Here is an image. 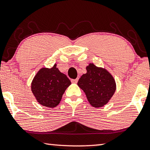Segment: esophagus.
I'll list each match as a JSON object with an SVG mask.
<instances>
[{"instance_id":"esophagus-1","label":"esophagus","mask_w":150,"mask_h":150,"mask_svg":"<svg viewBox=\"0 0 150 150\" xmlns=\"http://www.w3.org/2000/svg\"><path fill=\"white\" fill-rule=\"evenodd\" d=\"M78 81V79H72L71 80V83H77Z\"/></svg>"}]
</instances>
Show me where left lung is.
Masks as SVG:
<instances>
[{"instance_id": "8db88e82", "label": "left lung", "mask_w": 150, "mask_h": 150, "mask_svg": "<svg viewBox=\"0 0 150 150\" xmlns=\"http://www.w3.org/2000/svg\"><path fill=\"white\" fill-rule=\"evenodd\" d=\"M87 72L77 84L86 94L89 103L95 108L102 107L113 96L116 89L115 80L110 73L93 64L86 67Z\"/></svg>"}]
</instances>
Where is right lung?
<instances>
[{"label": "right lung", "instance_id": "right-lung-1", "mask_svg": "<svg viewBox=\"0 0 150 150\" xmlns=\"http://www.w3.org/2000/svg\"><path fill=\"white\" fill-rule=\"evenodd\" d=\"M70 84V80L55 64L51 69L42 68L37 73L31 83V91L40 104L54 108L60 102Z\"/></svg>", "mask_w": 150, "mask_h": 150}]
</instances>
